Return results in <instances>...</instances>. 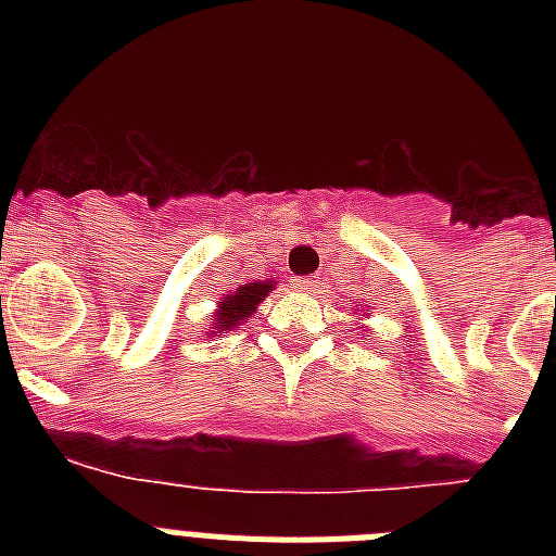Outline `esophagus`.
Returning a JSON list of instances; mask_svg holds the SVG:
<instances>
[{"mask_svg": "<svg viewBox=\"0 0 556 556\" xmlns=\"http://www.w3.org/2000/svg\"><path fill=\"white\" fill-rule=\"evenodd\" d=\"M292 287L298 289V292H317V278H292Z\"/></svg>", "mask_w": 556, "mask_h": 556, "instance_id": "esophagus-1", "label": "esophagus"}]
</instances>
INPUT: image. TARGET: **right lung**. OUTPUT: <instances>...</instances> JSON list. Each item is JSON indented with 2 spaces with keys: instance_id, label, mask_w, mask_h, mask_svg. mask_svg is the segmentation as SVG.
I'll return each mask as SVG.
<instances>
[{
  "instance_id": "add662e5",
  "label": "right lung",
  "mask_w": 556,
  "mask_h": 556,
  "mask_svg": "<svg viewBox=\"0 0 556 556\" xmlns=\"http://www.w3.org/2000/svg\"><path fill=\"white\" fill-rule=\"evenodd\" d=\"M273 289H275V281H255V283H242L236 292L225 294L223 301H219L217 312H214V331L211 333L219 337V333L233 331L239 323L248 320L250 314L255 312V306H258V303H262Z\"/></svg>"
}]
</instances>
